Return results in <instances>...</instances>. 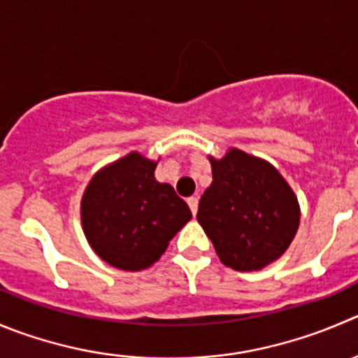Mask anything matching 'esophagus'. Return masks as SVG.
Segmentation results:
<instances>
[{"mask_svg":"<svg viewBox=\"0 0 358 358\" xmlns=\"http://www.w3.org/2000/svg\"><path fill=\"white\" fill-rule=\"evenodd\" d=\"M188 206L189 209H192V214L195 216L196 210H199V196H192V199H188Z\"/></svg>","mask_w":358,"mask_h":358,"instance_id":"obj_1","label":"esophagus"}]
</instances>
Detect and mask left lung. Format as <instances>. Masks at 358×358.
<instances>
[{
  "instance_id": "8db88e82",
  "label": "left lung",
  "mask_w": 358,
  "mask_h": 358,
  "mask_svg": "<svg viewBox=\"0 0 358 358\" xmlns=\"http://www.w3.org/2000/svg\"><path fill=\"white\" fill-rule=\"evenodd\" d=\"M213 185L199 203L217 257L234 271H260L288 250L299 228V202L271 163L230 149L210 158Z\"/></svg>"
}]
</instances>
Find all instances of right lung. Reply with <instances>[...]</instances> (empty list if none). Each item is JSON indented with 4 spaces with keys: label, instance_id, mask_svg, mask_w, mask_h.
I'll return each mask as SVG.
<instances>
[{
    "label": "right lung",
    "instance_id": "add662e5",
    "mask_svg": "<svg viewBox=\"0 0 358 358\" xmlns=\"http://www.w3.org/2000/svg\"><path fill=\"white\" fill-rule=\"evenodd\" d=\"M156 163L138 152L101 169L83 196V228L94 253L122 271L148 268L192 213L173 188L155 179Z\"/></svg>",
    "mask_w": 358,
    "mask_h": 358
}]
</instances>
